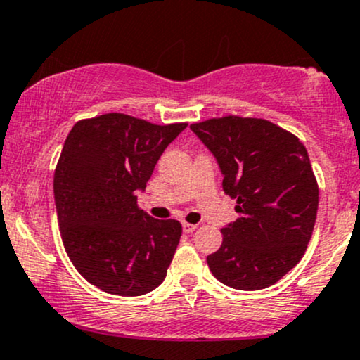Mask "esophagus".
Listing matches in <instances>:
<instances>
[{"label":"esophagus","instance_id":"obj_1","mask_svg":"<svg viewBox=\"0 0 360 360\" xmlns=\"http://www.w3.org/2000/svg\"><path fill=\"white\" fill-rule=\"evenodd\" d=\"M198 229V225H193V223H183V232L184 233H193L194 230Z\"/></svg>","mask_w":360,"mask_h":360}]
</instances>
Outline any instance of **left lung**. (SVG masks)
Wrapping results in <instances>:
<instances>
[{
  "label": "left lung",
  "instance_id": "left-lung-1",
  "mask_svg": "<svg viewBox=\"0 0 360 360\" xmlns=\"http://www.w3.org/2000/svg\"><path fill=\"white\" fill-rule=\"evenodd\" d=\"M214 155L223 191L238 218L221 229L206 257L220 283L242 291L269 288L303 257L318 210V184L298 137L262 118L223 117L193 123Z\"/></svg>",
  "mask_w": 360,
  "mask_h": 360
}]
</instances>
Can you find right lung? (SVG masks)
I'll return each mask as SVG.
<instances>
[{
	"mask_svg": "<svg viewBox=\"0 0 360 360\" xmlns=\"http://www.w3.org/2000/svg\"><path fill=\"white\" fill-rule=\"evenodd\" d=\"M186 125L106 113L65 139L53 174L60 237L77 272L105 292L140 296L166 279L183 229L148 217L137 193Z\"/></svg>",
	"mask_w": 360,
	"mask_h": 360,
	"instance_id": "right-lung-1",
	"label": "right lung"
}]
</instances>
